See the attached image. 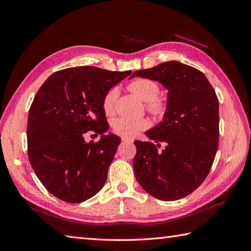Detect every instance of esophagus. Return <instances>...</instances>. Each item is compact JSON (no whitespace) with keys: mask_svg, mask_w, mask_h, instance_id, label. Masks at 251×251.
<instances>
[{"mask_svg":"<svg viewBox=\"0 0 251 251\" xmlns=\"http://www.w3.org/2000/svg\"><path fill=\"white\" fill-rule=\"evenodd\" d=\"M121 141H123L124 143H133V139L131 138H127V137H121Z\"/></svg>","mask_w":251,"mask_h":251,"instance_id":"obj_1","label":"esophagus"}]
</instances>
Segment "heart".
Wrapping results in <instances>:
<instances>
[{
  "instance_id": "heart-1",
  "label": "heart",
  "mask_w": 251,
  "mask_h": 251,
  "mask_svg": "<svg viewBox=\"0 0 251 251\" xmlns=\"http://www.w3.org/2000/svg\"><path fill=\"white\" fill-rule=\"evenodd\" d=\"M128 90L137 95L141 100L146 101V107L149 112L154 115H162L166 110V103L158 95L160 93L159 83L151 78L140 77L133 80L128 85ZM118 96L117 89L113 88L104 95L102 100V109L105 115L111 116L115 113V104ZM150 123L144 118L133 119L127 117H119L113 121L112 126L116 134L124 137H134L141 131L147 130Z\"/></svg>"
}]
</instances>
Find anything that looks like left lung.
Instances as JSON below:
<instances>
[{
	"label": "left lung",
	"instance_id": "obj_1",
	"mask_svg": "<svg viewBox=\"0 0 251 251\" xmlns=\"http://www.w3.org/2000/svg\"><path fill=\"white\" fill-rule=\"evenodd\" d=\"M169 90L163 120L146 132L151 141H134L135 177L155 198L174 201L198 188L214 163L219 146V100L205 75L176 60L138 70ZM166 148L159 151L161 143Z\"/></svg>",
	"mask_w": 251,
	"mask_h": 251
}]
</instances>
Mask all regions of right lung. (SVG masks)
Listing matches in <instances>:
<instances>
[{"label": "right lung", "mask_w": 251, "mask_h": 251, "mask_svg": "<svg viewBox=\"0 0 251 251\" xmlns=\"http://www.w3.org/2000/svg\"><path fill=\"white\" fill-rule=\"evenodd\" d=\"M131 74L97 67L68 68L45 81L29 110L28 158L37 178L56 198L80 203L103 187L120 137L105 135L104 95ZM93 130L100 142L86 143Z\"/></svg>", "instance_id": "add662e5"}]
</instances>
